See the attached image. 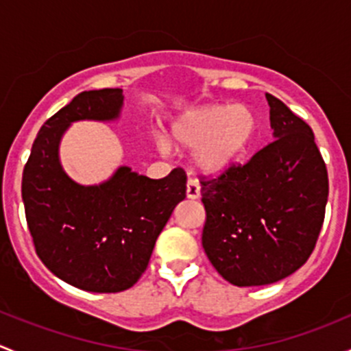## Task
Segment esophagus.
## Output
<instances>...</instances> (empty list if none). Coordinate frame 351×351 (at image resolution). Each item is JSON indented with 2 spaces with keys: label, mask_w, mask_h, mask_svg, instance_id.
Listing matches in <instances>:
<instances>
[{
  "label": "esophagus",
  "mask_w": 351,
  "mask_h": 351,
  "mask_svg": "<svg viewBox=\"0 0 351 351\" xmlns=\"http://www.w3.org/2000/svg\"><path fill=\"white\" fill-rule=\"evenodd\" d=\"M186 198H190V200H197V198H200V186H198V183L192 178L186 182Z\"/></svg>",
  "instance_id": "34e87169"
}]
</instances>
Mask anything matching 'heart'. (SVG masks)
I'll list each match as a JSON object with an SVG mask.
<instances>
[{
    "label": "heart",
    "mask_w": 351,
    "mask_h": 351,
    "mask_svg": "<svg viewBox=\"0 0 351 351\" xmlns=\"http://www.w3.org/2000/svg\"><path fill=\"white\" fill-rule=\"evenodd\" d=\"M258 115L247 105H205L189 110L171 130L176 146L193 149V166L204 175H221L238 165L253 146ZM162 151L168 149L159 141Z\"/></svg>",
    "instance_id": "b5f03b06"
}]
</instances>
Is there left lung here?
Wrapping results in <instances>:
<instances>
[{"instance_id":"obj_1","label":"left lung","mask_w":351,"mask_h":351,"mask_svg":"<svg viewBox=\"0 0 351 351\" xmlns=\"http://www.w3.org/2000/svg\"><path fill=\"white\" fill-rule=\"evenodd\" d=\"M275 141L246 165L204 180L202 246L224 280L268 285L299 270L316 246L328 171L313 129L267 93Z\"/></svg>"}]
</instances>
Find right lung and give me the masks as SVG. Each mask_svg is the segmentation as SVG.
I'll use <instances>...</instances> for the list:
<instances>
[{
	"label": "right lung",
	"mask_w": 351,
	"mask_h": 351,
	"mask_svg": "<svg viewBox=\"0 0 351 351\" xmlns=\"http://www.w3.org/2000/svg\"><path fill=\"white\" fill-rule=\"evenodd\" d=\"M120 88L83 91L38 130L23 169L25 215L42 263L86 292H122L147 268L158 236L186 197V175L161 180L120 166L100 185H80L64 171L59 144L77 120L120 117Z\"/></svg>",
	"instance_id": "obj_1"
}]
</instances>
